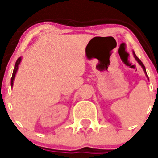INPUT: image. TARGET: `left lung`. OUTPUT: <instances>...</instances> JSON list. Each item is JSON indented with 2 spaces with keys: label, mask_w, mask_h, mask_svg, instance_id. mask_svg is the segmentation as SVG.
I'll list each match as a JSON object with an SVG mask.
<instances>
[{
  "label": "left lung",
  "mask_w": 158,
  "mask_h": 158,
  "mask_svg": "<svg viewBox=\"0 0 158 158\" xmlns=\"http://www.w3.org/2000/svg\"><path fill=\"white\" fill-rule=\"evenodd\" d=\"M134 57H135V58L136 59V61H138V62H139V65H140V66H141L142 67H143V70H144V72L146 73V70H145V67H144V65H143V62H142V61H140V60H139V59L138 58V57H137V56H136V55L135 54V52H134ZM146 75H147V73H146Z\"/></svg>",
  "instance_id": "left-lung-1"
}]
</instances>
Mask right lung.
I'll return each instance as SVG.
<instances>
[{
	"instance_id": "right-lung-1",
	"label": "right lung",
	"mask_w": 158,
	"mask_h": 158,
	"mask_svg": "<svg viewBox=\"0 0 158 158\" xmlns=\"http://www.w3.org/2000/svg\"><path fill=\"white\" fill-rule=\"evenodd\" d=\"M20 61H21V57H19V58H18V60L16 61V62H15V68H14L13 75H12V77H11V87L13 86L14 79H15V75H16V72H17V70H18V68H19V63H20Z\"/></svg>"
}]
</instances>
